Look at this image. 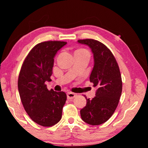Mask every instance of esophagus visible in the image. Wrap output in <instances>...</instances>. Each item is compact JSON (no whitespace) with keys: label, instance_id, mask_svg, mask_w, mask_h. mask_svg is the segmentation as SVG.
<instances>
[{"label":"esophagus","instance_id":"obj_1","mask_svg":"<svg viewBox=\"0 0 148 148\" xmlns=\"http://www.w3.org/2000/svg\"><path fill=\"white\" fill-rule=\"evenodd\" d=\"M76 97V94L74 93V92H67V99H68L69 100L73 99Z\"/></svg>","mask_w":148,"mask_h":148}]
</instances>
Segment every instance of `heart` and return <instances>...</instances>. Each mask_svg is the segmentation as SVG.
<instances>
[{
	"instance_id": "1",
	"label": "heart",
	"mask_w": 148,
	"mask_h": 148,
	"mask_svg": "<svg viewBox=\"0 0 148 148\" xmlns=\"http://www.w3.org/2000/svg\"><path fill=\"white\" fill-rule=\"evenodd\" d=\"M77 51H87L86 49H79L77 50Z\"/></svg>"
}]
</instances>
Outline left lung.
<instances>
[{
    "label": "left lung",
    "mask_w": 148,
    "mask_h": 148,
    "mask_svg": "<svg viewBox=\"0 0 148 148\" xmlns=\"http://www.w3.org/2000/svg\"><path fill=\"white\" fill-rule=\"evenodd\" d=\"M77 42L87 45L93 53L95 64L89 79L97 87L93 99L89 100L84 95L87 104L80 114L87 123L99 125L111 117L118 105L122 92L121 73L113 53L104 44L89 38Z\"/></svg>",
    "instance_id": "1"
}]
</instances>
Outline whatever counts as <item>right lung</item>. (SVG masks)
<instances>
[{
    "instance_id": "obj_1",
    "label": "right lung",
    "mask_w": 148,
    "mask_h": 148,
    "mask_svg": "<svg viewBox=\"0 0 148 148\" xmlns=\"http://www.w3.org/2000/svg\"><path fill=\"white\" fill-rule=\"evenodd\" d=\"M66 44L62 41H46L36 44L25 59L20 70L17 86L22 104L32 121L49 127L61 119L66 101L63 91L48 90L46 81L51 82L54 57Z\"/></svg>"
}]
</instances>
